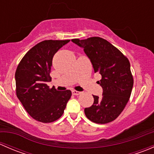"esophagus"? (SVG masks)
Returning a JSON list of instances; mask_svg holds the SVG:
<instances>
[{"label": "esophagus", "instance_id": "esophagus-1", "mask_svg": "<svg viewBox=\"0 0 154 154\" xmlns=\"http://www.w3.org/2000/svg\"><path fill=\"white\" fill-rule=\"evenodd\" d=\"M72 94H74V95H79V94H80V91H76V90H73V91H72Z\"/></svg>", "mask_w": 154, "mask_h": 154}]
</instances>
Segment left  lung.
<instances>
[{
    "instance_id": "obj_1",
    "label": "left lung",
    "mask_w": 154,
    "mask_h": 154,
    "mask_svg": "<svg viewBox=\"0 0 154 154\" xmlns=\"http://www.w3.org/2000/svg\"><path fill=\"white\" fill-rule=\"evenodd\" d=\"M71 41L83 48L94 73L102 76L98 83L103 88V94L100 97L93 95L94 103L84 109L87 119L97 124L116 120L125 108L133 86L129 60L117 48L100 37Z\"/></svg>"
}]
</instances>
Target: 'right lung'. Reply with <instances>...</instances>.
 I'll return each mask as SVG.
<instances>
[{"instance_id": "1", "label": "right lung", "mask_w": 154, "mask_h": 154, "mask_svg": "<svg viewBox=\"0 0 154 154\" xmlns=\"http://www.w3.org/2000/svg\"><path fill=\"white\" fill-rule=\"evenodd\" d=\"M70 40H45L35 45L21 59L15 71L16 95L27 113L42 123L55 122L63 116L70 90L49 88L54 54Z\"/></svg>"}]
</instances>
